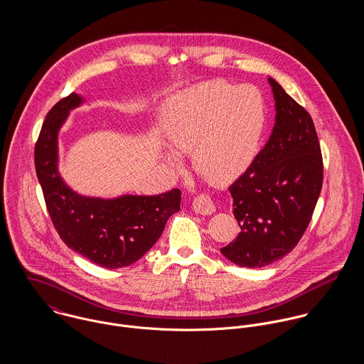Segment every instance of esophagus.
<instances>
[{
    "instance_id": "1",
    "label": "esophagus",
    "mask_w": 364,
    "mask_h": 364,
    "mask_svg": "<svg viewBox=\"0 0 364 364\" xmlns=\"http://www.w3.org/2000/svg\"><path fill=\"white\" fill-rule=\"evenodd\" d=\"M192 208L195 210V213L202 214V215H208L215 211L213 200L208 198V195H199L193 199Z\"/></svg>"
}]
</instances>
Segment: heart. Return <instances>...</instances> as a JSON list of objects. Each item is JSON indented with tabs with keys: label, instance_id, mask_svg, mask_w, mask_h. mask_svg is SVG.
<instances>
[{
	"label": "heart",
	"instance_id": "1",
	"mask_svg": "<svg viewBox=\"0 0 364 364\" xmlns=\"http://www.w3.org/2000/svg\"><path fill=\"white\" fill-rule=\"evenodd\" d=\"M264 129V102L250 85L221 80L198 84L173 95L162 112V130L171 146L192 153L195 171L213 185H227L251 165ZM166 159L181 158L169 151Z\"/></svg>",
	"mask_w": 364,
	"mask_h": 364
}]
</instances>
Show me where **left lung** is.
<instances>
[{"mask_svg":"<svg viewBox=\"0 0 364 364\" xmlns=\"http://www.w3.org/2000/svg\"><path fill=\"white\" fill-rule=\"evenodd\" d=\"M276 122L264 147L228 188L238 237L221 254L242 267L286 257L306 232L322 188V154L310 113L273 78Z\"/></svg>","mask_w":364,"mask_h":364,"instance_id":"8db88e82","label":"left lung"}]
</instances>
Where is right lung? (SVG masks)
Masks as SVG:
<instances>
[{
	"label": "right lung",
	"mask_w": 364,
	"mask_h": 364,
	"mask_svg": "<svg viewBox=\"0 0 364 364\" xmlns=\"http://www.w3.org/2000/svg\"><path fill=\"white\" fill-rule=\"evenodd\" d=\"M82 101L73 92L48 113L35 146L36 175L53 225L64 244L101 267H124L140 259L158 241L168 218L181 208V191L116 199L73 192L57 171V136L68 112Z\"/></svg>",
	"instance_id": "1"
}]
</instances>
